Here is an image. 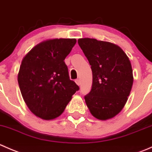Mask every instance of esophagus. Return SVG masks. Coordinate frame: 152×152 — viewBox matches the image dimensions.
I'll use <instances>...</instances> for the list:
<instances>
[{"instance_id": "1", "label": "esophagus", "mask_w": 152, "mask_h": 152, "mask_svg": "<svg viewBox=\"0 0 152 152\" xmlns=\"http://www.w3.org/2000/svg\"><path fill=\"white\" fill-rule=\"evenodd\" d=\"M76 83L79 86V85H81V81L79 80V79H76Z\"/></svg>"}]
</instances>
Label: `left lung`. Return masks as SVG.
<instances>
[{"mask_svg": "<svg viewBox=\"0 0 152 152\" xmlns=\"http://www.w3.org/2000/svg\"><path fill=\"white\" fill-rule=\"evenodd\" d=\"M78 43L93 72L91 90L85 96L86 104L96 118H112L124 108L132 87L129 59L120 47L111 42L82 38Z\"/></svg>", "mask_w": 152, "mask_h": 152, "instance_id": "obj_1", "label": "left lung"}]
</instances>
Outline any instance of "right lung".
Wrapping results in <instances>:
<instances>
[{"label":"right lung","instance_id":"1","mask_svg":"<svg viewBox=\"0 0 152 152\" xmlns=\"http://www.w3.org/2000/svg\"><path fill=\"white\" fill-rule=\"evenodd\" d=\"M76 42V39L44 41L23 59L18 77L21 94L29 110L44 120L59 117L79 90L64 61Z\"/></svg>","mask_w":152,"mask_h":152}]
</instances>
